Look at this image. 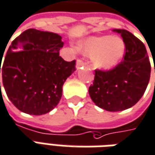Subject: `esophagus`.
<instances>
[{
    "instance_id": "esophagus-1",
    "label": "esophagus",
    "mask_w": 155,
    "mask_h": 155,
    "mask_svg": "<svg viewBox=\"0 0 155 155\" xmlns=\"http://www.w3.org/2000/svg\"><path fill=\"white\" fill-rule=\"evenodd\" d=\"M85 63L84 61L81 59H78L77 61H76V69L77 70H80L81 68H83V66H85Z\"/></svg>"
}]
</instances>
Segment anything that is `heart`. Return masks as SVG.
<instances>
[{
    "label": "heart",
    "instance_id": "b5f03b06",
    "mask_svg": "<svg viewBox=\"0 0 155 155\" xmlns=\"http://www.w3.org/2000/svg\"><path fill=\"white\" fill-rule=\"evenodd\" d=\"M78 48L84 54L92 56V62L98 69H111L117 65L125 54V44L119 37H90L79 44Z\"/></svg>",
    "mask_w": 155,
    "mask_h": 155
}]
</instances>
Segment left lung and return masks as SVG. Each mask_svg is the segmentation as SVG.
I'll use <instances>...</instances> for the list:
<instances>
[{"label": "left lung", "mask_w": 155, "mask_h": 155, "mask_svg": "<svg viewBox=\"0 0 155 155\" xmlns=\"http://www.w3.org/2000/svg\"><path fill=\"white\" fill-rule=\"evenodd\" d=\"M125 44L123 60L110 70H95L89 94L93 102L108 111L132 107L141 99L149 84L151 65L143 42L125 29H113Z\"/></svg>", "instance_id": "obj_1"}]
</instances>
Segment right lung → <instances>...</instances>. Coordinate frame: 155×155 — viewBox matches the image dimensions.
Wrapping results in <instances>:
<instances>
[{"instance_id": "obj_1", "label": "right lung", "mask_w": 155, "mask_h": 155, "mask_svg": "<svg viewBox=\"0 0 155 155\" xmlns=\"http://www.w3.org/2000/svg\"><path fill=\"white\" fill-rule=\"evenodd\" d=\"M61 38L54 32L28 29L12 42L2 68L1 59L6 95L22 112L46 114L61 99L64 83L76 70L75 60L67 62L59 56Z\"/></svg>"}]
</instances>
